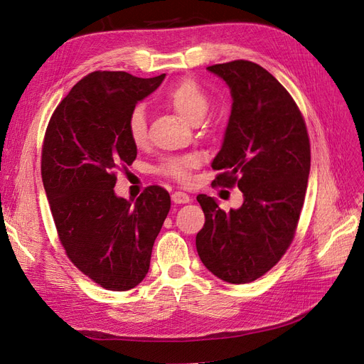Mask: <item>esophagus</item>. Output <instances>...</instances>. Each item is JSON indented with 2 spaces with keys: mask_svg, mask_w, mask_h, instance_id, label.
Returning a JSON list of instances; mask_svg holds the SVG:
<instances>
[{
  "mask_svg": "<svg viewBox=\"0 0 364 364\" xmlns=\"http://www.w3.org/2000/svg\"><path fill=\"white\" fill-rule=\"evenodd\" d=\"M171 200H173V203H176V205H185V203H190L191 202L190 196H188L186 193H182V191L173 193L171 194Z\"/></svg>",
  "mask_w": 364,
  "mask_h": 364,
  "instance_id": "1",
  "label": "esophagus"
}]
</instances>
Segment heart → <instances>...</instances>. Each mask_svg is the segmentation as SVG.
<instances>
[{"label":"heart","mask_w":364,"mask_h":364,"mask_svg":"<svg viewBox=\"0 0 364 364\" xmlns=\"http://www.w3.org/2000/svg\"><path fill=\"white\" fill-rule=\"evenodd\" d=\"M166 102L188 123L202 122L209 111L208 93L193 80H183L166 93ZM127 129L131 141L141 147L147 141V109L144 104H136L128 116ZM198 166V156H173L161 162L159 173L179 182L190 179V171Z\"/></svg>","instance_id":"b5f03b06"}]
</instances>
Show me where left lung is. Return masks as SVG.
I'll return each mask as SVG.
<instances>
[{"label":"left lung","instance_id":"obj_1","mask_svg":"<svg viewBox=\"0 0 364 364\" xmlns=\"http://www.w3.org/2000/svg\"><path fill=\"white\" fill-rule=\"evenodd\" d=\"M229 85L232 111L212 168L214 183L242 191L241 208L224 212L198 194L205 225L196 236L200 260L215 277L244 284L268 272L291 245L304 205L310 143L292 96L256 63L209 66Z\"/></svg>","mask_w":364,"mask_h":364}]
</instances>
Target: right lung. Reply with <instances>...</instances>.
<instances>
[{
	"mask_svg": "<svg viewBox=\"0 0 364 364\" xmlns=\"http://www.w3.org/2000/svg\"><path fill=\"white\" fill-rule=\"evenodd\" d=\"M164 78L92 72L60 102L45 134L42 181L60 242L73 265L108 291L143 282L170 210V196L158 185L136 200L114 193L117 168L136 158L129 112Z\"/></svg>",
	"mask_w": 364,
	"mask_h": 364,
	"instance_id": "obj_1",
	"label": "right lung"
}]
</instances>
